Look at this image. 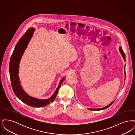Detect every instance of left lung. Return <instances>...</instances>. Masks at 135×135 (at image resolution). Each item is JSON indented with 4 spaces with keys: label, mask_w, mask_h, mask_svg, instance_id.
Returning <instances> with one entry per match:
<instances>
[{
    "label": "left lung",
    "mask_w": 135,
    "mask_h": 135,
    "mask_svg": "<svg viewBox=\"0 0 135 135\" xmlns=\"http://www.w3.org/2000/svg\"><path fill=\"white\" fill-rule=\"evenodd\" d=\"M119 52H120V54L122 55V58H123V60H124V61L126 62V56H125V54H124V52L123 51H122V47L120 46H119ZM126 64L124 65V80H125V79H126ZM114 101L115 100H114L113 101H112L111 103H110V104H109L108 105H107V106H105V107H103V108H97V109H91V108H88V109H89V110H94V111H98V110H104V109H106V108H107L108 107H109V106H110L114 102Z\"/></svg>",
    "instance_id": "obj_1"
}]
</instances>
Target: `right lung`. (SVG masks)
Masks as SVG:
<instances>
[{"mask_svg": "<svg viewBox=\"0 0 135 135\" xmlns=\"http://www.w3.org/2000/svg\"><path fill=\"white\" fill-rule=\"evenodd\" d=\"M35 31V29L34 28H30L19 40L15 47L10 59L9 69L12 86L15 95L21 101L30 106L33 107H41L48 105L54 101L57 96L61 84L64 80L65 77L62 78L60 80L56 90L52 95L48 99H40L29 96L23 89L19 75V64Z\"/></svg>", "mask_w": 135, "mask_h": 135, "instance_id": "add662e5", "label": "right lung"}]
</instances>
